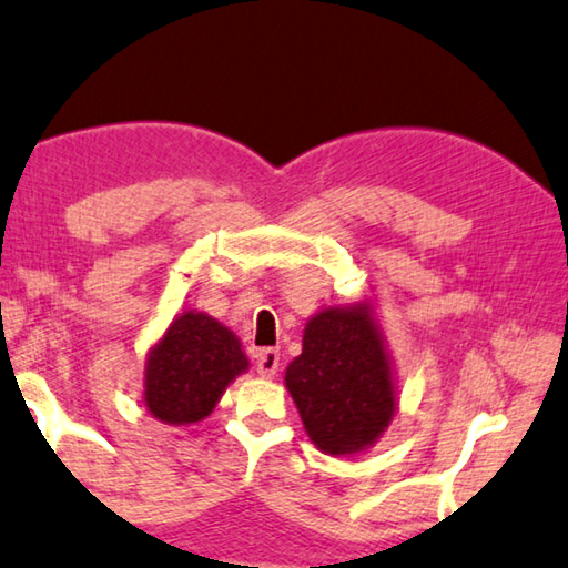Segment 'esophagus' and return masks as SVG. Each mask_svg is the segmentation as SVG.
<instances>
[{"label": "esophagus", "mask_w": 568, "mask_h": 568, "mask_svg": "<svg viewBox=\"0 0 568 568\" xmlns=\"http://www.w3.org/2000/svg\"><path fill=\"white\" fill-rule=\"evenodd\" d=\"M254 364H256V372L266 376V379H272L278 369V352L276 349H258L254 354Z\"/></svg>", "instance_id": "obj_1"}]
</instances>
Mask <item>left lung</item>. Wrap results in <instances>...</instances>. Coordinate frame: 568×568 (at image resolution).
Returning a JSON list of instances; mask_svg holds the SVG:
<instances>
[{
	"label": "left lung",
	"mask_w": 568,
	"mask_h": 568,
	"mask_svg": "<svg viewBox=\"0 0 568 568\" xmlns=\"http://www.w3.org/2000/svg\"><path fill=\"white\" fill-rule=\"evenodd\" d=\"M284 384L320 452L352 456L379 442L399 399L374 304L364 300L316 312Z\"/></svg>",
	"instance_id": "obj_1"
}]
</instances>
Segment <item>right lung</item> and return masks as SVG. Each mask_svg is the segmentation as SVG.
<instances>
[{
  "label": "right lung",
  "instance_id": "add662e5",
  "mask_svg": "<svg viewBox=\"0 0 568 568\" xmlns=\"http://www.w3.org/2000/svg\"><path fill=\"white\" fill-rule=\"evenodd\" d=\"M246 369L242 342L229 326L204 312H182L146 354L144 406L162 424H196Z\"/></svg>",
  "mask_w": 568,
  "mask_h": 568
}]
</instances>
